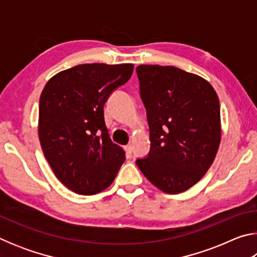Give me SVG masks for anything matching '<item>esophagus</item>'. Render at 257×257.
Returning <instances> with one entry per match:
<instances>
[{
    "label": "esophagus",
    "instance_id": "esophagus-1",
    "mask_svg": "<svg viewBox=\"0 0 257 257\" xmlns=\"http://www.w3.org/2000/svg\"><path fill=\"white\" fill-rule=\"evenodd\" d=\"M124 151H125V154H127V155H132V153H133V146L130 145V144L125 145L124 146Z\"/></svg>",
    "mask_w": 257,
    "mask_h": 257
}]
</instances>
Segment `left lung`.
Listing matches in <instances>:
<instances>
[{
  "label": "left lung",
  "mask_w": 257,
  "mask_h": 257,
  "mask_svg": "<svg viewBox=\"0 0 257 257\" xmlns=\"http://www.w3.org/2000/svg\"><path fill=\"white\" fill-rule=\"evenodd\" d=\"M151 150L136 164L155 187L179 194L202 179L221 141L220 103L210 82L176 67L136 68Z\"/></svg>",
  "instance_id": "1"
}]
</instances>
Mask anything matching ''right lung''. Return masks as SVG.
I'll list each match as a JSON object with an SVG mask.
<instances>
[{
	"mask_svg": "<svg viewBox=\"0 0 257 257\" xmlns=\"http://www.w3.org/2000/svg\"><path fill=\"white\" fill-rule=\"evenodd\" d=\"M134 64H79L47 81L40 98L38 136L56 178L79 195L110 186L125 156L112 143L104 104L124 85Z\"/></svg>",
	"mask_w": 257,
	"mask_h": 257,
	"instance_id": "add662e5",
	"label": "right lung"
}]
</instances>
